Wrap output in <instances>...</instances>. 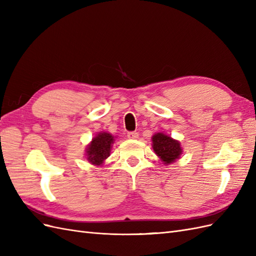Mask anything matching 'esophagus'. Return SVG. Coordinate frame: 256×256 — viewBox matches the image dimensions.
I'll use <instances>...</instances> for the list:
<instances>
[{"instance_id":"1","label":"esophagus","mask_w":256,"mask_h":256,"mask_svg":"<svg viewBox=\"0 0 256 256\" xmlns=\"http://www.w3.org/2000/svg\"><path fill=\"white\" fill-rule=\"evenodd\" d=\"M127 136L130 138V140H136L138 138V134L136 132V131H132V132H128Z\"/></svg>"}]
</instances>
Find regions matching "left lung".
<instances>
[{"label": "left lung", "mask_w": 256, "mask_h": 256, "mask_svg": "<svg viewBox=\"0 0 256 256\" xmlns=\"http://www.w3.org/2000/svg\"><path fill=\"white\" fill-rule=\"evenodd\" d=\"M152 147L166 166L173 164L182 154L180 142L164 132H157L152 136Z\"/></svg>", "instance_id": "8db88e82"}]
</instances>
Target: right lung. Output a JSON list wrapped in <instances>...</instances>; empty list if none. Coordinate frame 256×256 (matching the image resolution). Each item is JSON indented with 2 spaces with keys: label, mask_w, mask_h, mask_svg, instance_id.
I'll return each instance as SVG.
<instances>
[{
  "label": "right lung",
  "mask_w": 256,
  "mask_h": 256,
  "mask_svg": "<svg viewBox=\"0 0 256 256\" xmlns=\"http://www.w3.org/2000/svg\"><path fill=\"white\" fill-rule=\"evenodd\" d=\"M115 136L106 131H100L92 138L85 148V159L92 164L102 166L106 158L110 156L112 145L115 142Z\"/></svg>",
  "instance_id": "obj_1"
}]
</instances>
